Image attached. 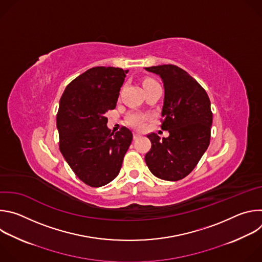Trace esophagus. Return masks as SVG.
I'll list each match as a JSON object with an SVG mask.
<instances>
[{"label": "esophagus", "mask_w": 262, "mask_h": 262, "mask_svg": "<svg viewBox=\"0 0 262 262\" xmlns=\"http://www.w3.org/2000/svg\"><path fill=\"white\" fill-rule=\"evenodd\" d=\"M140 137H141V135H140L139 133H137V132H135V133H134V139H135V140L139 139Z\"/></svg>", "instance_id": "34e87169"}]
</instances>
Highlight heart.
I'll return each mask as SVG.
<instances>
[{
    "label": "heart",
    "mask_w": 262,
    "mask_h": 262,
    "mask_svg": "<svg viewBox=\"0 0 262 262\" xmlns=\"http://www.w3.org/2000/svg\"><path fill=\"white\" fill-rule=\"evenodd\" d=\"M156 81L148 79L144 82L145 84H149V83H155ZM148 116L146 114L141 113V112H132V113L128 114V116L126 117V122L128 125L135 127V128H142L145 124V122L147 121Z\"/></svg>",
    "instance_id": "obj_1"
}]
</instances>
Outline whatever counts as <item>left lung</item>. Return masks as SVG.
Here are the masks:
<instances>
[{
	"instance_id": "1",
	"label": "left lung",
	"mask_w": 262,
	"mask_h": 262,
	"mask_svg": "<svg viewBox=\"0 0 262 262\" xmlns=\"http://www.w3.org/2000/svg\"><path fill=\"white\" fill-rule=\"evenodd\" d=\"M145 69L159 74L164 83L161 127L169 132V137L162 140L155 133L147 136L151 148L145 156V162L155 176L177 181L193 171L209 145L210 100L201 85L176 65Z\"/></svg>"
}]
</instances>
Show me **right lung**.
<instances>
[{
  "label": "right lung",
  "instance_id": "obj_1",
  "mask_svg": "<svg viewBox=\"0 0 262 262\" xmlns=\"http://www.w3.org/2000/svg\"><path fill=\"white\" fill-rule=\"evenodd\" d=\"M127 72L118 67L90 68L66 87L60 99V151L76 175L93 188L116 178L133 140L126 127L111 133L105 117L116 107Z\"/></svg>",
  "mask_w": 262,
  "mask_h": 262
}]
</instances>
